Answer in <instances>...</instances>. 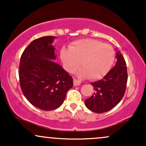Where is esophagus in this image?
I'll return each mask as SVG.
<instances>
[{
	"label": "esophagus",
	"instance_id": "1",
	"mask_svg": "<svg viewBox=\"0 0 146 146\" xmlns=\"http://www.w3.org/2000/svg\"><path fill=\"white\" fill-rule=\"evenodd\" d=\"M80 81H79V80H77V79L75 78H73V85H74L75 86H80Z\"/></svg>",
	"mask_w": 146,
	"mask_h": 146
}]
</instances>
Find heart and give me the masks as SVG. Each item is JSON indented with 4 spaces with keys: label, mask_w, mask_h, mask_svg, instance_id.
<instances>
[{
    "label": "heart",
    "mask_w": 146,
    "mask_h": 146,
    "mask_svg": "<svg viewBox=\"0 0 146 146\" xmlns=\"http://www.w3.org/2000/svg\"><path fill=\"white\" fill-rule=\"evenodd\" d=\"M60 58L67 71H73L81 62L83 68L78 71V75L98 80L110 71L115 60V51L110 45L101 41L83 39L72 43L69 49L62 48Z\"/></svg>",
    "instance_id": "b5f03b06"
}]
</instances>
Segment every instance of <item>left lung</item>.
I'll use <instances>...</instances> for the list:
<instances>
[{"label": "left lung", "instance_id": "1", "mask_svg": "<svg viewBox=\"0 0 146 146\" xmlns=\"http://www.w3.org/2000/svg\"><path fill=\"white\" fill-rule=\"evenodd\" d=\"M115 66L98 81L91 82L95 93L85 100L91 111L102 113L111 110L123 98L126 88L128 73L126 63L120 51L116 53Z\"/></svg>", "mask_w": 146, "mask_h": 146}]
</instances>
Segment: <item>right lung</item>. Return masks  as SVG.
<instances>
[{"instance_id": "add662e5", "label": "right lung", "mask_w": 146, "mask_h": 146, "mask_svg": "<svg viewBox=\"0 0 146 146\" xmlns=\"http://www.w3.org/2000/svg\"><path fill=\"white\" fill-rule=\"evenodd\" d=\"M55 36L31 42L22 54L19 80L22 91L31 104L43 110H55L62 104L73 87V78L60 64L52 45Z\"/></svg>"}]
</instances>
